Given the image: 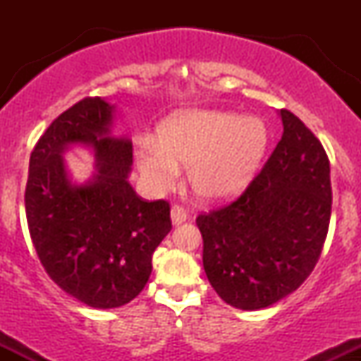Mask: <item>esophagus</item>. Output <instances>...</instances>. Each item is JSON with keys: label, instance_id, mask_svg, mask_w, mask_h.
I'll list each match as a JSON object with an SVG mask.
<instances>
[{"label": "esophagus", "instance_id": "34e87169", "mask_svg": "<svg viewBox=\"0 0 361 361\" xmlns=\"http://www.w3.org/2000/svg\"><path fill=\"white\" fill-rule=\"evenodd\" d=\"M186 219H188V210L185 209L183 205H178L175 204L171 207V221L175 226H178V224L185 222Z\"/></svg>", "mask_w": 361, "mask_h": 361}]
</instances>
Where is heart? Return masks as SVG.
Instances as JSON below:
<instances>
[{"label": "heart", "instance_id": "1", "mask_svg": "<svg viewBox=\"0 0 361 361\" xmlns=\"http://www.w3.org/2000/svg\"><path fill=\"white\" fill-rule=\"evenodd\" d=\"M268 146V130L256 117L229 111L193 110L171 117L135 142L140 175L154 192L169 190L188 168L197 197L221 202L241 193L258 171Z\"/></svg>", "mask_w": 361, "mask_h": 361}]
</instances>
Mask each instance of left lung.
Masks as SVG:
<instances>
[{"label":"left lung","instance_id":"1","mask_svg":"<svg viewBox=\"0 0 361 361\" xmlns=\"http://www.w3.org/2000/svg\"><path fill=\"white\" fill-rule=\"evenodd\" d=\"M280 115L281 139L246 190L197 217L207 279L235 309H264L299 288L329 229V157L297 115Z\"/></svg>","mask_w":361,"mask_h":361}]
</instances>
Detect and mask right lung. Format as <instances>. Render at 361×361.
Segmentation results:
<instances>
[{"mask_svg": "<svg viewBox=\"0 0 361 361\" xmlns=\"http://www.w3.org/2000/svg\"><path fill=\"white\" fill-rule=\"evenodd\" d=\"M114 106L82 98L37 140L25 188L32 243L44 270L66 293L94 309L128 304L146 287L152 252L171 231L169 204L140 198L127 181L132 142L109 135ZM90 143L97 175L73 187L61 152Z\"/></svg>", "mask_w": 361, "mask_h": 361, "instance_id": "obj_1", "label": "right lung"}]
</instances>
